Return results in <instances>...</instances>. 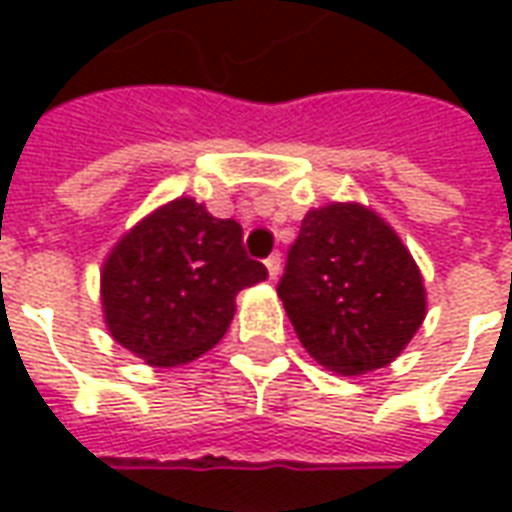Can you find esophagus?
Instances as JSON below:
<instances>
[{
	"label": "esophagus",
	"instance_id": "1",
	"mask_svg": "<svg viewBox=\"0 0 512 512\" xmlns=\"http://www.w3.org/2000/svg\"><path fill=\"white\" fill-rule=\"evenodd\" d=\"M266 268H268V277L279 279V274H282V257H279V255L268 257Z\"/></svg>",
	"mask_w": 512,
	"mask_h": 512
}]
</instances>
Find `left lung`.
I'll return each instance as SVG.
<instances>
[{"instance_id": "8db88e82", "label": "left lung", "mask_w": 512, "mask_h": 512, "mask_svg": "<svg viewBox=\"0 0 512 512\" xmlns=\"http://www.w3.org/2000/svg\"><path fill=\"white\" fill-rule=\"evenodd\" d=\"M277 293L307 354L343 376L389 365L425 321L414 257L356 202L304 216Z\"/></svg>"}]
</instances>
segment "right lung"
Returning a JSON list of instances; mask_svg holds the SVG:
<instances>
[{
	"mask_svg": "<svg viewBox=\"0 0 512 512\" xmlns=\"http://www.w3.org/2000/svg\"><path fill=\"white\" fill-rule=\"evenodd\" d=\"M266 277V266L246 257L241 224L180 197L142 219L106 257V326L147 365H186L222 340L238 290Z\"/></svg>",
	"mask_w": 512,
	"mask_h": 512,
	"instance_id": "right-lung-1",
	"label": "right lung"
}]
</instances>
